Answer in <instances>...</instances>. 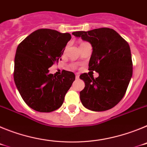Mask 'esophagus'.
<instances>
[{
  "mask_svg": "<svg viewBox=\"0 0 147 147\" xmlns=\"http://www.w3.org/2000/svg\"><path fill=\"white\" fill-rule=\"evenodd\" d=\"M79 78H80V75L76 74V79H79Z\"/></svg>",
  "mask_w": 147,
  "mask_h": 147,
  "instance_id": "1",
  "label": "esophagus"
}]
</instances>
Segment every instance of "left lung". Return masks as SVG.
Here are the masks:
<instances>
[{
	"instance_id": "obj_1",
	"label": "left lung",
	"mask_w": 147,
	"mask_h": 147,
	"mask_svg": "<svg viewBox=\"0 0 147 147\" xmlns=\"http://www.w3.org/2000/svg\"><path fill=\"white\" fill-rule=\"evenodd\" d=\"M72 34L91 44L93 52L88 70L98 73L96 79L86 73L80 76L85 83L80 92L83 106L98 112L113 108L124 97L132 77L129 44L112 28H95Z\"/></svg>"
}]
</instances>
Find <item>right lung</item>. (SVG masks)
Listing matches in <instances>:
<instances>
[{
  "mask_svg": "<svg viewBox=\"0 0 147 147\" xmlns=\"http://www.w3.org/2000/svg\"><path fill=\"white\" fill-rule=\"evenodd\" d=\"M69 33L41 28L18 45L15 57L14 80L28 107L41 113L52 112L62 106L65 96L75 80L73 72L49 74V68L61 60Z\"/></svg>",
  "mask_w": 147,
  "mask_h": 147,
  "instance_id": "obj_1",
  "label": "right lung"
}]
</instances>
